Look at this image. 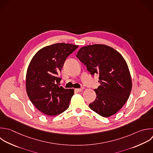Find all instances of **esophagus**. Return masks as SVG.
Segmentation results:
<instances>
[{
  "label": "esophagus",
  "mask_w": 153,
  "mask_h": 153,
  "mask_svg": "<svg viewBox=\"0 0 153 153\" xmlns=\"http://www.w3.org/2000/svg\"><path fill=\"white\" fill-rule=\"evenodd\" d=\"M83 89H84L83 87H82V88H76V89H75V91H78V92H79V91H81Z\"/></svg>",
  "instance_id": "obj_1"
}]
</instances>
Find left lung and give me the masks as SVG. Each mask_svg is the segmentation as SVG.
<instances>
[{
    "mask_svg": "<svg viewBox=\"0 0 153 153\" xmlns=\"http://www.w3.org/2000/svg\"><path fill=\"white\" fill-rule=\"evenodd\" d=\"M76 57L91 75H99L100 85L94 89L97 97L89 104L90 109L103 117L117 113L128 100L132 87L123 57L112 47L94 44L81 48Z\"/></svg>",
    "mask_w": 153,
    "mask_h": 153,
    "instance_id": "1",
    "label": "left lung"
}]
</instances>
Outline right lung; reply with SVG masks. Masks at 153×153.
<instances>
[{"instance_id": "add662e5", "label": "right lung", "mask_w": 153, "mask_h": 153, "mask_svg": "<svg viewBox=\"0 0 153 153\" xmlns=\"http://www.w3.org/2000/svg\"><path fill=\"white\" fill-rule=\"evenodd\" d=\"M78 45L57 43L44 47L32 58L26 74V91L32 103L41 112L59 115L69 107L74 89L64 88L58 84V76L66 58Z\"/></svg>"}]
</instances>
